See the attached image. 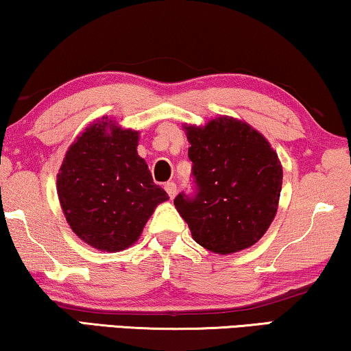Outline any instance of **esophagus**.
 I'll return each instance as SVG.
<instances>
[{
  "mask_svg": "<svg viewBox=\"0 0 351 351\" xmlns=\"http://www.w3.org/2000/svg\"><path fill=\"white\" fill-rule=\"evenodd\" d=\"M165 190L167 191V195H169V198H174L177 193V185L174 184V182H167V184L165 185Z\"/></svg>",
  "mask_w": 351,
  "mask_h": 351,
  "instance_id": "34e87169",
  "label": "esophagus"
}]
</instances>
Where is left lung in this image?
Returning a JSON list of instances; mask_svg holds the SVG:
<instances>
[{"label": "left lung", "mask_w": 351, "mask_h": 351, "mask_svg": "<svg viewBox=\"0 0 351 351\" xmlns=\"http://www.w3.org/2000/svg\"><path fill=\"white\" fill-rule=\"evenodd\" d=\"M196 191L174 204L191 237L215 254L251 247L278 210L282 167L261 132L241 119L219 117L206 126H185Z\"/></svg>", "instance_id": "obj_1"}]
</instances>
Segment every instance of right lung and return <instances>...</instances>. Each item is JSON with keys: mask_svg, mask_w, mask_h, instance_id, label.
I'll return each instance as SVG.
<instances>
[{"mask_svg": "<svg viewBox=\"0 0 351 351\" xmlns=\"http://www.w3.org/2000/svg\"><path fill=\"white\" fill-rule=\"evenodd\" d=\"M137 145L138 131L104 117L76 137L57 174L66 222L99 251L132 246L156 206L169 199L153 182Z\"/></svg>", "mask_w": 351, "mask_h": 351, "instance_id": "1", "label": "right lung"}]
</instances>
